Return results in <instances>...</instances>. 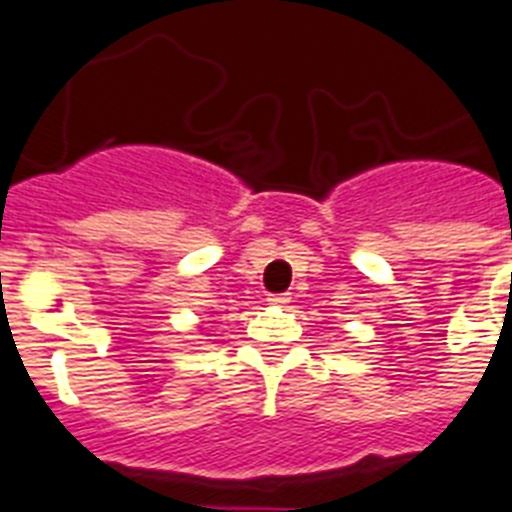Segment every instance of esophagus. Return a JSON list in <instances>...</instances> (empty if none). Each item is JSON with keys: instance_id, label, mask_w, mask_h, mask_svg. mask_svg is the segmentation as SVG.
Masks as SVG:
<instances>
[{"instance_id": "1", "label": "esophagus", "mask_w": 512, "mask_h": 512, "mask_svg": "<svg viewBox=\"0 0 512 512\" xmlns=\"http://www.w3.org/2000/svg\"><path fill=\"white\" fill-rule=\"evenodd\" d=\"M268 302L273 304V307H286V304L291 302V294H270Z\"/></svg>"}]
</instances>
